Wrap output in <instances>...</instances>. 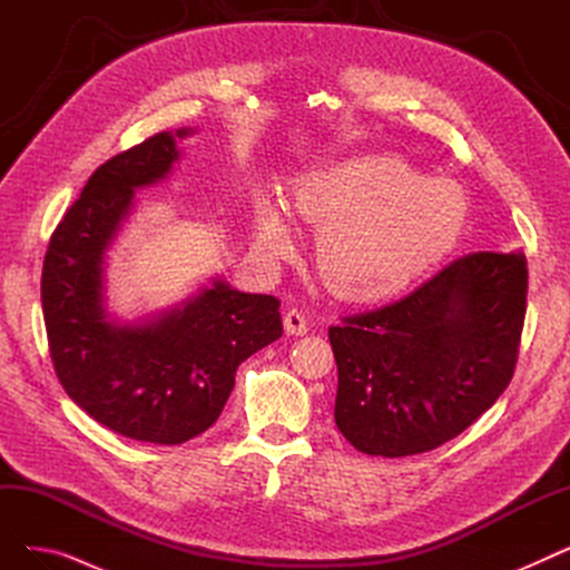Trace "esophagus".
<instances>
[{"mask_svg":"<svg viewBox=\"0 0 570 570\" xmlns=\"http://www.w3.org/2000/svg\"><path fill=\"white\" fill-rule=\"evenodd\" d=\"M284 331L288 335H295V337H303L307 335V318L301 309H288L284 314Z\"/></svg>","mask_w":570,"mask_h":570,"instance_id":"obj_1","label":"esophagus"}]
</instances>
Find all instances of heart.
<instances>
[{
	"instance_id": "b5f03b06",
	"label": "heart",
	"mask_w": 570,
	"mask_h": 570,
	"mask_svg": "<svg viewBox=\"0 0 570 570\" xmlns=\"http://www.w3.org/2000/svg\"><path fill=\"white\" fill-rule=\"evenodd\" d=\"M297 217L321 226L316 267L325 286L351 303L397 297L451 254L466 224L462 189L425 177L397 155H361L301 175ZM295 237L277 196H254V247L284 258Z\"/></svg>"
}]
</instances>
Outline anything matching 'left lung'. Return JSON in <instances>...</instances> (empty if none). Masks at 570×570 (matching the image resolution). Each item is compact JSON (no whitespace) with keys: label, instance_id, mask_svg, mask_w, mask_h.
Instances as JSON below:
<instances>
[{"label":"left lung","instance_id":"obj_1","mask_svg":"<svg viewBox=\"0 0 570 570\" xmlns=\"http://www.w3.org/2000/svg\"><path fill=\"white\" fill-rule=\"evenodd\" d=\"M527 277L522 252H475L402 301L331 325L335 423L355 451H434L499 400L518 361Z\"/></svg>","mask_w":570,"mask_h":570}]
</instances>
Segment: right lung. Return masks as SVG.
Segmentation results:
<instances>
[{"label": "right lung", "mask_w": 570, "mask_h": 570, "mask_svg": "<svg viewBox=\"0 0 570 570\" xmlns=\"http://www.w3.org/2000/svg\"><path fill=\"white\" fill-rule=\"evenodd\" d=\"M183 127L99 166L55 228L41 305L50 357L67 395L104 428L147 443H185L219 417L235 372L282 337L279 301L209 277L187 301L138 321L108 307V252L136 209V191L179 161Z\"/></svg>", "instance_id": "add662e5"}]
</instances>
